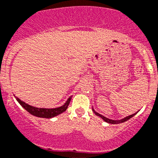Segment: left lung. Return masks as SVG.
I'll return each mask as SVG.
<instances>
[{
	"mask_svg": "<svg viewBox=\"0 0 158 158\" xmlns=\"http://www.w3.org/2000/svg\"><path fill=\"white\" fill-rule=\"evenodd\" d=\"M94 113H95V115H97V116H100V117L102 118V119H103V120H105V121H106V122H107V123H112V124H116V123H123V122L127 121V120H128L129 119H131V118L132 116H134L135 115L136 113H138V112H137V113H134V114L130 115V116H127V117L123 118V119H122V120H110V119H108V118L105 117V116H102V115H101V114H99V113H96V112H95L94 110Z\"/></svg>",
	"mask_w": 158,
	"mask_h": 158,
	"instance_id": "8db88e82",
	"label": "left lung"
}]
</instances>
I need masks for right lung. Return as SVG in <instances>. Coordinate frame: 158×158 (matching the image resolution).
<instances>
[{
	"mask_svg": "<svg viewBox=\"0 0 158 158\" xmlns=\"http://www.w3.org/2000/svg\"><path fill=\"white\" fill-rule=\"evenodd\" d=\"M16 98L17 102H19L21 106L26 109L28 113H31V114L34 115L35 116H38V117L52 118L60 114V113H64L66 110L68 106H69V103H70V101L72 99V97H70L68 99V101H67L66 103L64 106H60V107L55 108V109H42V108L34 107V106H29L28 104H26L24 102L21 101L20 99L18 98Z\"/></svg>",
	"mask_w": 158,
	"mask_h": 158,
	"instance_id": "right-lung-1",
	"label": "right lung"
}]
</instances>
